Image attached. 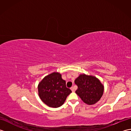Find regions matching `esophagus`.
<instances>
[{
  "label": "esophagus",
  "instance_id": "34e87169",
  "mask_svg": "<svg viewBox=\"0 0 131 131\" xmlns=\"http://www.w3.org/2000/svg\"><path fill=\"white\" fill-rule=\"evenodd\" d=\"M71 90L72 92H75V88H74V87H71Z\"/></svg>",
  "mask_w": 131,
  "mask_h": 131
}]
</instances>
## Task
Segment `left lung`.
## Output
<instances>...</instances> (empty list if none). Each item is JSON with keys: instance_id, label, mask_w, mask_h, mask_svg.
Wrapping results in <instances>:
<instances>
[{"instance_id": "8db88e82", "label": "left lung", "mask_w": 131, "mask_h": 131, "mask_svg": "<svg viewBox=\"0 0 131 131\" xmlns=\"http://www.w3.org/2000/svg\"><path fill=\"white\" fill-rule=\"evenodd\" d=\"M74 82L78 86L75 93L88 105L96 104L104 93V85L99 79L94 76L80 74Z\"/></svg>"}]
</instances>
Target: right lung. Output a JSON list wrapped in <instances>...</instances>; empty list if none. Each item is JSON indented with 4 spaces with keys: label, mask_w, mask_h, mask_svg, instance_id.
Wrapping results in <instances>:
<instances>
[{
    "label": "right lung",
    "mask_w": 131,
    "mask_h": 131,
    "mask_svg": "<svg viewBox=\"0 0 131 131\" xmlns=\"http://www.w3.org/2000/svg\"><path fill=\"white\" fill-rule=\"evenodd\" d=\"M38 88L41 101L49 107L54 108L62 106L71 93L70 89L66 87V81L62 79L61 74L57 72L44 77Z\"/></svg>",
    "instance_id": "obj_1"
}]
</instances>
